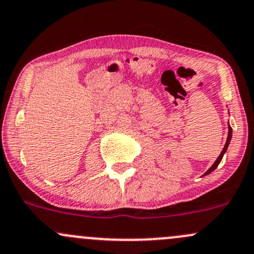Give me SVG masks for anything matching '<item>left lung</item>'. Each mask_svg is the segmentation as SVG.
Returning <instances> with one entry per match:
<instances>
[{
	"instance_id": "obj_1",
	"label": "left lung",
	"mask_w": 254,
	"mask_h": 254,
	"mask_svg": "<svg viewBox=\"0 0 254 254\" xmlns=\"http://www.w3.org/2000/svg\"><path fill=\"white\" fill-rule=\"evenodd\" d=\"M228 129H229V131H228V138H227V142H225V146H224V148H223V150L221 152V154H219V157L217 158V160L214 161L213 163V165L211 166L210 169L207 170V171L205 172V175L204 176H206V175H208V174H211V172L213 171V170H216L217 169V166L219 165V163H221V160H222V158H223V155L225 154V152H227V149H228V146H229V143H230V140H231V136H233V129H231V127L229 125V123H228Z\"/></svg>"
}]
</instances>
